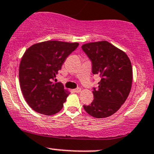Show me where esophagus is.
<instances>
[{"mask_svg": "<svg viewBox=\"0 0 154 154\" xmlns=\"http://www.w3.org/2000/svg\"><path fill=\"white\" fill-rule=\"evenodd\" d=\"M73 91H74V93H80L81 91V88H77L74 89Z\"/></svg>", "mask_w": 154, "mask_h": 154, "instance_id": "obj_1", "label": "esophagus"}]
</instances>
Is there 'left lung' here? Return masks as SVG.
<instances>
[{
    "instance_id": "1",
    "label": "left lung",
    "mask_w": 154,
    "mask_h": 154,
    "mask_svg": "<svg viewBox=\"0 0 154 154\" xmlns=\"http://www.w3.org/2000/svg\"><path fill=\"white\" fill-rule=\"evenodd\" d=\"M82 49L91 60L93 74L101 77L97 88H94V101L83 107L94 118L109 117L126 102L131 91V61L124 51L107 41L85 44Z\"/></svg>"
}]
</instances>
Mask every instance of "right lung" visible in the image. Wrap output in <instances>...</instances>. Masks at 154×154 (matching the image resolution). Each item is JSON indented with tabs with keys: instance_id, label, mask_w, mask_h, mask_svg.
<instances>
[{
	"instance_id": "right-lung-1",
	"label": "right lung",
	"mask_w": 154,
	"mask_h": 154,
	"mask_svg": "<svg viewBox=\"0 0 154 154\" xmlns=\"http://www.w3.org/2000/svg\"><path fill=\"white\" fill-rule=\"evenodd\" d=\"M78 46L77 42L47 41L35 44L25 52L20 64V84L25 101L33 110L51 116L63 108L69 92L61 82L52 80Z\"/></svg>"
}]
</instances>
